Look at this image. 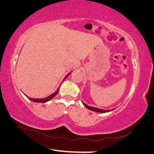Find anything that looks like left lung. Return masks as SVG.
<instances>
[{
  "label": "left lung",
  "mask_w": 154,
  "mask_h": 154,
  "mask_svg": "<svg viewBox=\"0 0 154 154\" xmlns=\"http://www.w3.org/2000/svg\"><path fill=\"white\" fill-rule=\"evenodd\" d=\"M83 104L84 105V106L86 107L87 109H89L91 110H92L94 112H100V113H105V112H110L112 110H113L114 109H112V110H104V109H97L96 108V107H93V106H88L87 105H86L85 103H83L82 101Z\"/></svg>",
  "instance_id": "obj_1"
}]
</instances>
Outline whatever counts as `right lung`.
<instances>
[{"mask_svg": "<svg viewBox=\"0 0 154 154\" xmlns=\"http://www.w3.org/2000/svg\"><path fill=\"white\" fill-rule=\"evenodd\" d=\"M69 74H70V73H69L68 74H67L66 75V76L64 78V79H63V80H66V79L69 76ZM59 88H60V87H58V88L57 89V91H56L55 92H54V93H53L52 94H51L50 96H49L48 97H45V98H41V99H35V98H31V97H28V96H27L26 94H25V96H27V98H28L29 100H30L31 101H34V102H36V103H45V102H47V101H49V100H51V99L53 98V97H54L56 95H57V94H58V91H59Z\"/></svg>", "mask_w": 154, "mask_h": 154, "instance_id": "1", "label": "right lung"}]
</instances>
